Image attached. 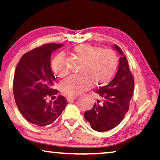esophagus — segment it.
Here are the masks:
<instances>
[{
    "label": "esophagus",
    "mask_w": 160,
    "mask_h": 160,
    "mask_svg": "<svg viewBox=\"0 0 160 160\" xmlns=\"http://www.w3.org/2000/svg\"><path fill=\"white\" fill-rule=\"evenodd\" d=\"M75 99H76V97H67V101L70 102H72V101L74 100Z\"/></svg>",
    "instance_id": "obj_1"
}]
</instances>
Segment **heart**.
Wrapping results in <instances>:
<instances>
[{
  "instance_id": "b5f03b06",
  "label": "heart",
  "mask_w": 160,
  "mask_h": 160,
  "mask_svg": "<svg viewBox=\"0 0 160 160\" xmlns=\"http://www.w3.org/2000/svg\"><path fill=\"white\" fill-rule=\"evenodd\" d=\"M72 54L82 63L78 70L79 75L71 76L61 83L62 93L68 97L79 95L91 87L92 83L97 87L106 85L117 69L118 60L112 50L81 44L73 48ZM51 68L58 78H63L68 74L66 58L63 54L55 57Z\"/></svg>"
}]
</instances>
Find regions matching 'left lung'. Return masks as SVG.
<instances>
[{"label":"left lung","mask_w":160,"mask_h":160,"mask_svg":"<svg viewBox=\"0 0 160 160\" xmlns=\"http://www.w3.org/2000/svg\"><path fill=\"white\" fill-rule=\"evenodd\" d=\"M113 48L121 55L118 72L108 85L96 90L100 100L98 99L91 110L84 112L91 128L99 132L110 130L122 121L128 111L133 93V76L126 57L118 46L114 45Z\"/></svg>","instance_id":"left-lung-1"}]
</instances>
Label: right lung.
I'll use <instances>...</instances> for the list:
<instances>
[{
    "mask_svg": "<svg viewBox=\"0 0 160 160\" xmlns=\"http://www.w3.org/2000/svg\"><path fill=\"white\" fill-rule=\"evenodd\" d=\"M63 44L50 43L25 53L16 68L13 95L22 115L29 122L39 126L51 124L61 114L68 102L59 95L56 100L46 102L55 97V76L51 70L52 52ZM56 79V78H55Z\"/></svg>",
    "mask_w": 160,
    "mask_h": 160,
    "instance_id": "add662e5",
    "label": "right lung"
}]
</instances>
